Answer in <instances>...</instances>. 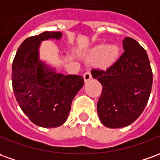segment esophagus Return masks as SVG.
I'll use <instances>...</instances> for the list:
<instances>
[{"mask_svg": "<svg viewBox=\"0 0 160 160\" xmlns=\"http://www.w3.org/2000/svg\"><path fill=\"white\" fill-rule=\"evenodd\" d=\"M83 79H84V82H88L89 80L91 79V74L90 71H86L85 73L83 74Z\"/></svg>", "mask_w": 160, "mask_h": 160, "instance_id": "obj_1", "label": "esophagus"}]
</instances>
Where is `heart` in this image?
Returning a JSON list of instances; mask_svg holds the SVG:
<instances>
[{"label": "heart", "mask_w": 160, "mask_h": 160, "mask_svg": "<svg viewBox=\"0 0 160 160\" xmlns=\"http://www.w3.org/2000/svg\"><path fill=\"white\" fill-rule=\"evenodd\" d=\"M119 55V48L117 44L100 43L92 47L85 54L84 59L88 62L99 61L103 66H107L113 63Z\"/></svg>", "instance_id": "heart-1"}]
</instances>
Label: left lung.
<instances>
[{"label":"left lung","mask_w":160,"mask_h":160,"mask_svg":"<svg viewBox=\"0 0 160 160\" xmlns=\"http://www.w3.org/2000/svg\"><path fill=\"white\" fill-rule=\"evenodd\" d=\"M124 52L105 70L92 69L103 91L98 103L101 123L109 128H122L132 124L147 104L152 72L147 53L137 41L125 37Z\"/></svg>","instance_id":"obj_1"}]
</instances>
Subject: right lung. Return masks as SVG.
Masks as SVG:
<instances>
[{
    "instance_id": "add662e5",
    "label": "right lung",
    "mask_w": 160,
    "mask_h": 160,
    "mask_svg": "<svg viewBox=\"0 0 160 160\" xmlns=\"http://www.w3.org/2000/svg\"><path fill=\"white\" fill-rule=\"evenodd\" d=\"M62 36L61 32L45 31L25 39L12 65V85L17 103L32 123L44 128L65 123L72 100L84 83L81 76L57 73L40 60L42 42L60 40Z\"/></svg>"
}]
</instances>
